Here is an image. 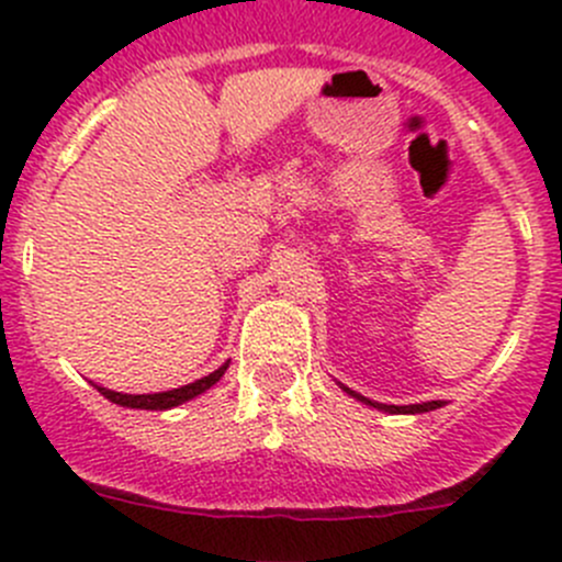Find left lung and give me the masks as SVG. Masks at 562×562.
Instances as JSON below:
<instances>
[{"label": "left lung", "instance_id": "left-lung-1", "mask_svg": "<svg viewBox=\"0 0 562 562\" xmlns=\"http://www.w3.org/2000/svg\"><path fill=\"white\" fill-rule=\"evenodd\" d=\"M347 391H349V387H347ZM349 393H352V396H358L355 391H349ZM358 398H360V402L371 404V407L385 409V413H429V409L442 407V402H424V404H409V407H396V404H374V402H369V398H363V396H358Z\"/></svg>", "mask_w": 562, "mask_h": 562}]
</instances>
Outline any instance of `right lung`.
Wrapping results in <instances>:
<instances>
[{
  "label": "right lung",
  "instance_id": "1",
  "mask_svg": "<svg viewBox=\"0 0 562 562\" xmlns=\"http://www.w3.org/2000/svg\"><path fill=\"white\" fill-rule=\"evenodd\" d=\"M229 369V363L221 366L218 371H213V374L202 376V380L191 382V385H182V387H175V391H166V393H147V396H127V393H114V391H105V387H98L100 393H103L109 402L120 404V407H131V409H169V407H177V404L188 402V398L199 396V393H204L207 387H213L215 382L224 376V371Z\"/></svg>",
  "mask_w": 562,
  "mask_h": 562
}]
</instances>
